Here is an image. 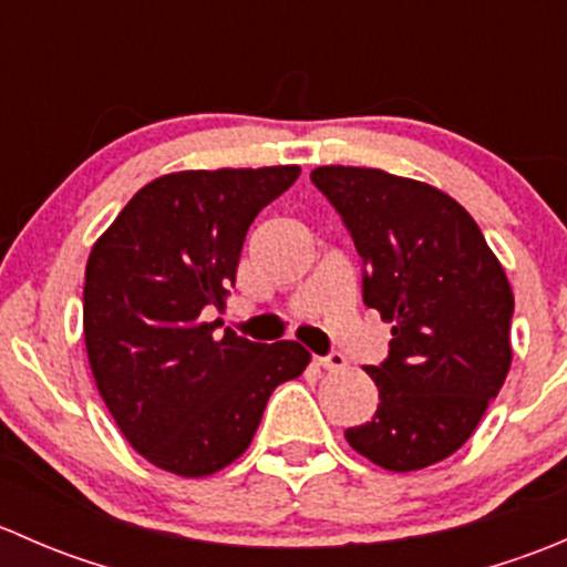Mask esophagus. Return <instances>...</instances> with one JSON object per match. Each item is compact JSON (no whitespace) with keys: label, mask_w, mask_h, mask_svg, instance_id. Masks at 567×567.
<instances>
[{"label":"esophagus","mask_w":567,"mask_h":567,"mask_svg":"<svg viewBox=\"0 0 567 567\" xmlns=\"http://www.w3.org/2000/svg\"><path fill=\"white\" fill-rule=\"evenodd\" d=\"M316 362L320 364V368L323 370H329V373H337V370H342L348 364V359L342 357V353H337V351H331L329 357H316Z\"/></svg>","instance_id":"34e87169"}]
</instances>
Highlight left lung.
I'll return each mask as SVG.
<instances>
[{"mask_svg":"<svg viewBox=\"0 0 567 567\" xmlns=\"http://www.w3.org/2000/svg\"><path fill=\"white\" fill-rule=\"evenodd\" d=\"M364 266V305L392 323L390 357L364 368L379 409L346 439L390 472H416L466 444L513 362V290L461 203L431 183L368 167H318Z\"/></svg>","mask_w":567,"mask_h":567,"instance_id":"8db88e82","label":"left lung"}]
</instances>
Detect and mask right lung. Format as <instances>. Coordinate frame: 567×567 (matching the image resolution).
Wrapping results in <instances>:
<instances>
[{
    "instance_id": "add662e5",
    "label": "right lung",
    "mask_w": 567,
    "mask_h": 567,
    "mask_svg": "<svg viewBox=\"0 0 567 567\" xmlns=\"http://www.w3.org/2000/svg\"><path fill=\"white\" fill-rule=\"evenodd\" d=\"M296 164L183 169L142 186L90 251L84 346L95 386L131 447L177 477L241 458L282 381L310 351L293 340L216 337L255 216L288 192Z\"/></svg>"
}]
</instances>
